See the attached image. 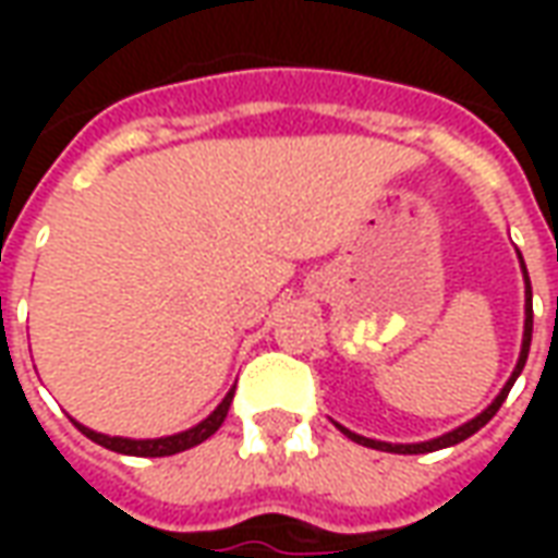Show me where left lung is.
I'll use <instances>...</instances> for the list:
<instances>
[{
	"label": "left lung",
	"instance_id": "obj_1",
	"mask_svg": "<svg viewBox=\"0 0 558 558\" xmlns=\"http://www.w3.org/2000/svg\"><path fill=\"white\" fill-rule=\"evenodd\" d=\"M520 263H523V256H520ZM523 278H526V328H523V350H520V362H517L514 374H511V379L505 383V388L499 391V398L493 400L487 410L481 412L478 418L466 421L463 427H457V430L445 433V436H439V439H430V442H418V445H391V442H376V439H367V436H359V433L347 430V427H340V430L350 436L352 442L359 445H367V448H376V451H391V454H427V451H439V448H448V445H457L463 442V439H469L472 433H478L487 421L499 412V407L505 403V398H508V391H511V386H514V379L520 376V371H523V364H526L529 359V343H532V283H529V275H526V266H523Z\"/></svg>",
	"mask_w": 558,
	"mask_h": 558
}]
</instances>
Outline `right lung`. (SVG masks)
Masks as SVG:
<instances>
[{"instance_id":"add662e5","label":"right lung","mask_w":558,"mask_h":558,"mask_svg":"<svg viewBox=\"0 0 558 558\" xmlns=\"http://www.w3.org/2000/svg\"><path fill=\"white\" fill-rule=\"evenodd\" d=\"M232 395H235V388H232L227 398L220 400V407L206 421H199L196 427L184 433H175V436H163V439H122V436H104V433H95L89 427H83L77 424L80 433L83 436H89L92 442L104 445V448H110V451H119V454H131V457H170L179 454V451H187V448H194V445L206 442L211 433L218 430L223 418H227V412H230Z\"/></svg>"}]
</instances>
